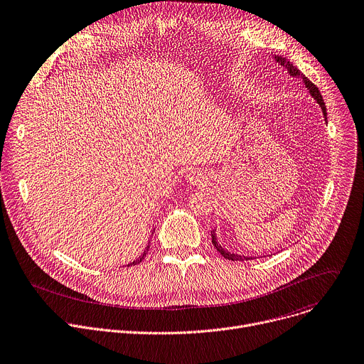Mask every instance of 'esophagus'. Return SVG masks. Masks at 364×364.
Returning <instances> with one entry per match:
<instances>
[{"label":"esophagus","instance_id":"1","mask_svg":"<svg viewBox=\"0 0 364 364\" xmlns=\"http://www.w3.org/2000/svg\"><path fill=\"white\" fill-rule=\"evenodd\" d=\"M202 174L200 173H191V174H188V181L190 183H193V184H196V183H200L202 181Z\"/></svg>","mask_w":364,"mask_h":364}]
</instances>
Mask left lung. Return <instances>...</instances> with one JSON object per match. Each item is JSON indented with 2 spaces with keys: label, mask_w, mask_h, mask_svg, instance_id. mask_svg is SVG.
<instances>
[{
  "label": "left lung",
  "mask_w": 364,
  "mask_h": 364,
  "mask_svg": "<svg viewBox=\"0 0 364 364\" xmlns=\"http://www.w3.org/2000/svg\"><path fill=\"white\" fill-rule=\"evenodd\" d=\"M274 60H276L279 65H282L283 68H286V71H287V74H289L290 77L302 78L305 87H306L308 91H309V94L315 98V102L319 105V107H321V110H322V114H323V119H325V122H326V107H325V103H323V100H322V95H321L318 87H316L315 84H312L299 70H297V68L294 67V65H293L289 59H286V58L277 55V56H274ZM210 234H212V244L215 245V248L218 250V252H220V255H223L226 259H230V261H245V259H250V257L240 255V254H232V252L226 251L225 248H222V245H220V244L218 242V240H216V229L212 230Z\"/></svg>",
  "instance_id": "left-lung-1"
}]
</instances>
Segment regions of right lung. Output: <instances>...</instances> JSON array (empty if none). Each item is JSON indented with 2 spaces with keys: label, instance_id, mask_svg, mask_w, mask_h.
I'll use <instances>...</instances> for the list:
<instances>
[{
  "label": "right lung",
  "instance_id": "right-lung-1",
  "mask_svg": "<svg viewBox=\"0 0 364 364\" xmlns=\"http://www.w3.org/2000/svg\"><path fill=\"white\" fill-rule=\"evenodd\" d=\"M154 230H155V229H154ZM149 244H151V242H148L146 248H145V250H144V252L139 255V258H138V259H135V261L129 262V264H127V267H130V266H136V264H139V262L144 259V257H146V254H148V251H149Z\"/></svg>",
  "mask_w": 364,
  "mask_h": 364
}]
</instances>
